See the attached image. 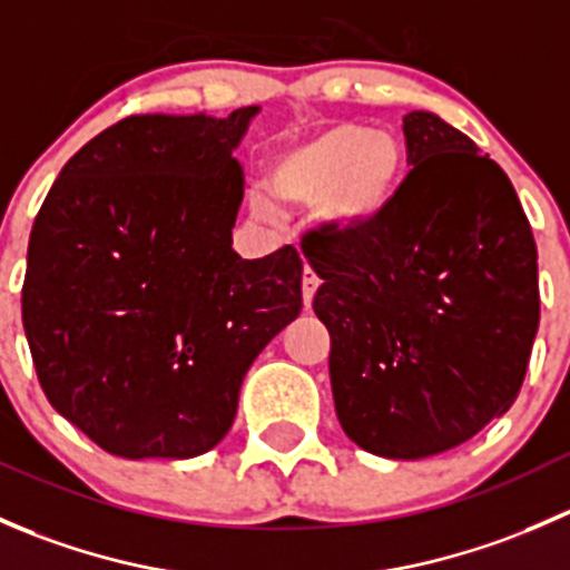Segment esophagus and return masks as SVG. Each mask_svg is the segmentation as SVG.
<instances>
[{"instance_id": "obj_1", "label": "esophagus", "mask_w": 570, "mask_h": 570, "mask_svg": "<svg viewBox=\"0 0 570 570\" xmlns=\"http://www.w3.org/2000/svg\"><path fill=\"white\" fill-rule=\"evenodd\" d=\"M317 286H320L317 273H314L312 267H303V303H306V308L312 306L314 292H317Z\"/></svg>"}]
</instances>
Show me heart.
<instances>
[{
	"instance_id": "heart-1",
	"label": "heart",
	"mask_w": 570,
	"mask_h": 570,
	"mask_svg": "<svg viewBox=\"0 0 570 570\" xmlns=\"http://www.w3.org/2000/svg\"><path fill=\"white\" fill-rule=\"evenodd\" d=\"M405 174V154L389 131L358 124H336L278 154L269 170L275 195L295 206H317L331 234H358L392 209ZM253 209L275 217L264 195Z\"/></svg>"
}]
</instances>
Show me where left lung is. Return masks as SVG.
Segmentation results:
<instances>
[{"label":"left lung","mask_w":570,"mask_h":570,"mask_svg":"<svg viewBox=\"0 0 570 570\" xmlns=\"http://www.w3.org/2000/svg\"><path fill=\"white\" fill-rule=\"evenodd\" d=\"M411 174L358 234H308L336 416L361 450L419 461L508 413L540 320L538 248L513 184L441 120L402 118Z\"/></svg>","instance_id":"8db88e82"}]
</instances>
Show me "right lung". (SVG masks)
Here are the masks:
<instances>
[{
    "mask_svg": "<svg viewBox=\"0 0 570 570\" xmlns=\"http://www.w3.org/2000/svg\"><path fill=\"white\" fill-rule=\"evenodd\" d=\"M256 115L118 120L40 206L27 342L51 407L109 455L184 461L220 444L245 372L301 314L292 245L264 258L232 248L245 187L234 151Z\"/></svg>",
    "mask_w": 570,
    "mask_h": 570,
    "instance_id": "right-lung-1",
    "label": "right lung"
}]
</instances>
